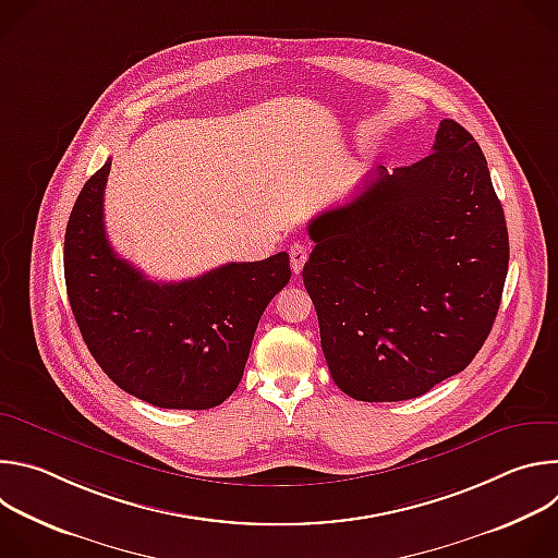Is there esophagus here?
Here are the masks:
<instances>
[{"label":"esophagus","mask_w":558,"mask_h":558,"mask_svg":"<svg viewBox=\"0 0 558 558\" xmlns=\"http://www.w3.org/2000/svg\"><path fill=\"white\" fill-rule=\"evenodd\" d=\"M289 258H291L293 274H300L302 267H304V263H306V258H308V250H306L304 245L295 243V245H291V250H289Z\"/></svg>","instance_id":"34e87169"}]
</instances>
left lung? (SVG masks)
<instances>
[{"mask_svg":"<svg viewBox=\"0 0 558 558\" xmlns=\"http://www.w3.org/2000/svg\"><path fill=\"white\" fill-rule=\"evenodd\" d=\"M302 269L333 381L402 402L461 373L501 304L508 227L486 156L444 119L422 161L375 168L351 203L308 222Z\"/></svg>","mask_w":558,"mask_h":558,"instance_id":"left-lung-1","label":"left lung"}]
</instances>
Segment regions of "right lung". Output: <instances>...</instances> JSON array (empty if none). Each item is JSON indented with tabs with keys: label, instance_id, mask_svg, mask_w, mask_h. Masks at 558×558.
<instances>
[{
	"label": "right lung",
	"instance_id": "add662e5",
	"mask_svg": "<svg viewBox=\"0 0 558 558\" xmlns=\"http://www.w3.org/2000/svg\"><path fill=\"white\" fill-rule=\"evenodd\" d=\"M110 161L78 194L63 274L78 331L104 373L158 409L205 411L243 377L258 320L291 278L289 254L227 263L183 282H154L110 247L104 190Z\"/></svg>",
	"mask_w": 558,
	"mask_h": 558
}]
</instances>
